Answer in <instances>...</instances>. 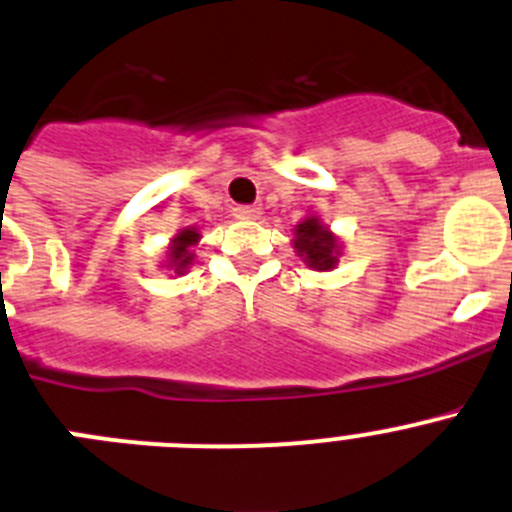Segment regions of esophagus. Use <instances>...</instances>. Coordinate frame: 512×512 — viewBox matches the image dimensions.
I'll use <instances>...</instances> for the list:
<instances>
[{
  "label": "esophagus",
  "instance_id": "obj_1",
  "mask_svg": "<svg viewBox=\"0 0 512 512\" xmlns=\"http://www.w3.org/2000/svg\"><path fill=\"white\" fill-rule=\"evenodd\" d=\"M235 217L237 220H260L262 210L257 205H242L235 207Z\"/></svg>",
  "mask_w": 512,
  "mask_h": 512
}]
</instances>
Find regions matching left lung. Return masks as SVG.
Returning a JSON list of instances; mask_svg holds the SVG:
<instances>
[{
	"label": "left lung",
	"instance_id": "8db88e82",
	"mask_svg": "<svg viewBox=\"0 0 512 512\" xmlns=\"http://www.w3.org/2000/svg\"><path fill=\"white\" fill-rule=\"evenodd\" d=\"M295 252L312 270L327 272L340 262L342 245L330 227H325L317 215H307L300 225H295Z\"/></svg>",
	"mask_w": 512,
	"mask_h": 512
}]
</instances>
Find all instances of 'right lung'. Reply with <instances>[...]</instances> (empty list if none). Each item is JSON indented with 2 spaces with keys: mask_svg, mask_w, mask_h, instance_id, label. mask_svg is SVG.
<instances>
[{
  "mask_svg": "<svg viewBox=\"0 0 512 512\" xmlns=\"http://www.w3.org/2000/svg\"><path fill=\"white\" fill-rule=\"evenodd\" d=\"M197 242H200L197 227H182V230L170 240V247H167V270H172L175 275H185V272L190 270L192 260H195L192 247H195Z\"/></svg>",
  "mask_w": 512,
  "mask_h": 512,
  "instance_id": "obj_1",
  "label": "right lung"
}]
</instances>
